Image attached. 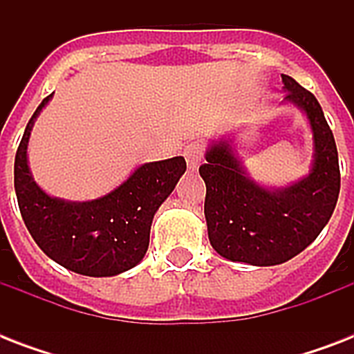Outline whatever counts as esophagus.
Instances as JSON below:
<instances>
[{"label":"esophagus","mask_w":354,"mask_h":354,"mask_svg":"<svg viewBox=\"0 0 354 354\" xmlns=\"http://www.w3.org/2000/svg\"><path fill=\"white\" fill-rule=\"evenodd\" d=\"M183 156L187 160V167L191 171H196L200 167V161H202V145L198 143H189L185 149H183Z\"/></svg>","instance_id":"esophagus-1"}]
</instances>
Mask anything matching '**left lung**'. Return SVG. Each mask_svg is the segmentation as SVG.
<instances>
[{
  "label": "left lung",
  "instance_id": "left-lung-1",
  "mask_svg": "<svg viewBox=\"0 0 354 354\" xmlns=\"http://www.w3.org/2000/svg\"><path fill=\"white\" fill-rule=\"evenodd\" d=\"M285 99L305 113L313 132L310 171L283 187H268L248 174L235 136L213 139L200 176L205 182V222L213 250L227 261L274 266L290 261L316 241L338 202L340 167L335 136L316 97L281 75Z\"/></svg>",
  "mask_w": 354,
  "mask_h": 354
}]
</instances>
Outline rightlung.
<instances>
[{"label":"right lung","mask_w":354,"mask_h":354,"mask_svg":"<svg viewBox=\"0 0 354 354\" xmlns=\"http://www.w3.org/2000/svg\"><path fill=\"white\" fill-rule=\"evenodd\" d=\"M53 93L27 122L14 160V189L30 236L47 257L75 274L112 277L138 266L150 241L156 211L174 191L187 165L183 156L143 163L110 193L71 202L47 194L29 169L30 132Z\"/></svg>","instance_id":"add662e5"}]
</instances>
